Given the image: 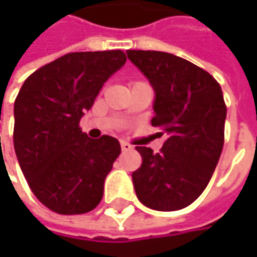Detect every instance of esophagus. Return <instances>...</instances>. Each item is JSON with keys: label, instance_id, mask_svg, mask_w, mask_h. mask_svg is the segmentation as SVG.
Masks as SVG:
<instances>
[{"label": "esophagus", "instance_id": "esophagus-1", "mask_svg": "<svg viewBox=\"0 0 257 257\" xmlns=\"http://www.w3.org/2000/svg\"><path fill=\"white\" fill-rule=\"evenodd\" d=\"M120 146H121V150L123 152H130L133 149V146L130 143H127V142H120Z\"/></svg>", "mask_w": 257, "mask_h": 257}]
</instances>
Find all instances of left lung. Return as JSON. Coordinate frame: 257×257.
I'll return each mask as SVG.
<instances>
[{
  "label": "left lung",
  "instance_id": "1",
  "mask_svg": "<svg viewBox=\"0 0 257 257\" xmlns=\"http://www.w3.org/2000/svg\"><path fill=\"white\" fill-rule=\"evenodd\" d=\"M154 90L152 124L167 136L160 153L137 146L143 163L133 172L136 196L144 206L174 212L206 189L224 143L222 88L203 68L163 51H125Z\"/></svg>",
  "mask_w": 257,
  "mask_h": 257
}]
</instances>
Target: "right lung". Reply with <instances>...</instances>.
<instances>
[{"label": "right lung", "instance_id": "1", "mask_svg": "<svg viewBox=\"0 0 257 257\" xmlns=\"http://www.w3.org/2000/svg\"><path fill=\"white\" fill-rule=\"evenodd\" d=\"M125 60L121 50L65 54L30 75L15 98V154L35 197L53 212L81 214L101 202L121 147L111 136L90 139L78 123Z\"/></svg>", "mask_w": 257, "mask_h": 257}]
</instances>
